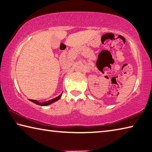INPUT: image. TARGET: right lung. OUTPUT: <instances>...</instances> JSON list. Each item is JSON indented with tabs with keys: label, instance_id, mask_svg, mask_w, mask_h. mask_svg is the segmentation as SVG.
Returning a JSON list of instances; mask_svg holds the SVG:
<instances>
[{
	"label": "right lung",
	"instance_id": "right-lung-1",
	"mask_svg": "<svg viewBox=\"0 0 152 152\" xmlns=\"http://www.w3.org/2000/svg\"><path fill=\"white\" fill-rule=\"evenodd\" d=\"M61 96V94L60 95V96H58V97L55 98V99H51V100H50V101H46L45 102H37V101H35V100H31V101L33 102H34V103L37 104L38 105H41V106H46V105H49V104H50L51 103H53V102H54L56 101H58V100L60 99Z\"/></svg>",
	"mask_w": 152,
	"mask_h": 152
}]
</instances>
